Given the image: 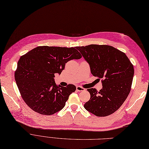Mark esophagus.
Wrapping results in <instances>:
<instances>
[{"label":"esophagus","instance_id":"esophagus-1","mask_svg":"<svg viewBox=\"0 0 149 149\" xmlns=\"http://www.w3.org/2000/svg\"><path fill=\"white\" fill-rule=\"evenodd\" d=\"M76 90L78 91H84L85 90V88H84L83 87H80V86H77L76 87Z\"/></svg>","mask_w":149,"mask_h":149}]
</instances>
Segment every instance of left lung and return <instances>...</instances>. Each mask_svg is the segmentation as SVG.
<instances>
[{"instance_id": "8db88e82", "label": "left lung", "mask_w": 149, "mask_h": 149, "mask_svg": "<svg viewBox=\"0 0 149 149\" xmlns=\"http://www.w3.org/2000/svg\"><path fill=\"white\" fill-rule=\"evenodd\" d=\"M90 65L91 74L102 80V88H88L90 99L84 108L97 116H107L118 110L128 96L134 68L125 54L113 47L91 44L76 47Z\"/></svg>"}]
</instances>
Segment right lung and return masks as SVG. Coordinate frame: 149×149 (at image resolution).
<instances>
[{
	"label": "right lung",
	"instance_id": "obj_1",
	"mask_svg": "<svg viewBox=\"0 0 149 149\" xmlns=\"http://www.w3.org/2000/svg\"><path fill=\"white\" fill-rule=\"evenodd\" d=\"M82 58L76 47L39 46L24 56L17 62L15 77L20 93L33 111L51 115L61 110L76 87L57 86L54 74H61L65 63Z\"/></svg>",
	"mask_w": 149,
	"mask_h": 149
}]
</instances>
